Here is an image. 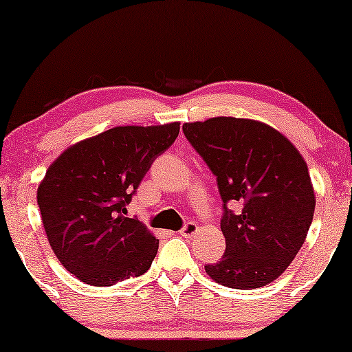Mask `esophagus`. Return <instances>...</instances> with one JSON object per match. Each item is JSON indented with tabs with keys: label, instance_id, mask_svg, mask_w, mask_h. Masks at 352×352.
Masks as SVG:
<instances>
[{
	"label": "esophagus",
	"instance_id": "1",
	"mask_svg": "<svg viewBox=\"0 0 352 352\" xmlns=\"http://www.w3.org/2000/svg\"><path fill=\"white\" fill-rule=\"evenodd\" d=\"M197 230H199V226H197L195 223H192V221H190V223L184 224V228L179 230V234L182 235V237L190 239V237H194V235L197 234Z\"/></svg>",
	"mask_w": 352,
	"mask_h": 352
}]
</instances>
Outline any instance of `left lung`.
<instances>
[{"instance_id": "8db88e82", "label": "left lung", "mask_w": 352, "mask_h": 352, "mask_svg": "<svg viewBox=\"0 0 352 352\" xmlns=\"http://www.w3.org/2000/svg\"><path fill=\"white\" fill-rule=\"evenodd\" d=\"M190 146L216 176L226 252L205 271L221 285L253 290L285 271L312 223L316 197L301 153L254 120L216 117L184 123ZM239 203L242 210H229Z\"/></svg>"}]
</instances>
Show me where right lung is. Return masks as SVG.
I'll return each instance as SVG.
<instances>
[{
	"label": "right lung",
	"instance_id": "obj_1",
	"mask_svg": "<svg viewBox=\"0 0 352 352\" xmlns=\"http://www.w3.org/2000/svg\"><path fill=\"white\" fill-rule=\"evenodd\" d=\"M179 134V123L117 126L67 148L38 187L57 259L81 282L110 287L151 267L158 239L126 218L142 177Z\"/></svg>",
	"mask_w": 352,
	"mask_h": 352
}]
</instances>
